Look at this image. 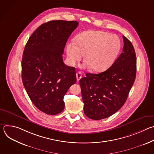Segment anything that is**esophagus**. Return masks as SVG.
Instances as JSON below:
<instances>
[{"mask_svg": "<svg viewBox=\"0 0 154 154\" xmlns=\"http://www.w3.org/2000/svg\"><path fill=\"white\" fill-rule=\"evenodd\" d=\"M76 77H77V80L79 81L80 79L82 78V74L80 71H79L76 73Z\"/></svg>", "mask_w": 154, "mask_h": 154, "instance_id": "1", "label": "esophagus"}]
</instances>
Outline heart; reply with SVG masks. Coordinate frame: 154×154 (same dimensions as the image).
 Listing matches in <instances>:
<instances>
[{
	"label": "heart",
	"mask_w": 154,
	"mask_h": 154,
	"mask_svg": "<svg viewBox=\"0 0 154 154\" xmlns=\"http://www.w3.org/2000/svg\"><path fill=\"white\" fill-rule=\"evenodd\" d=\"M76 42L72 41L66 46L68 64L74 66L84 55L83 68L90 67L96 72L107 69L115 61L121 49V41L115 35L98 30H88L79 34Z\"/></svg>",
	"instance_id": "1"
}]
</instances>
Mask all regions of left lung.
<instances>
[{"label":"left lung","mask_w":154,"mask_h":154,"mask_svg":"<svg viewBox=\"0 0 154 154\" xmlns=\"http://www.w3.org/2000/svg\"><path fill=\"white\" fill-rule=\"evenodd\" d=\"M122 52L112 66L100 74H86L79 83L85 115L100 120L117 112L125 103L137 72V58L131 42L122 36Z\"/></svg>","instance_id":"left-lung-1"}]
</instances>
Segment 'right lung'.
<instances>
[{
  "instance_id": "add662e5",
  "label": "right lung",
  "mask_w": 154,
  "mask_h": 154,
  "mask_svg": "<svg viewBox=\"0 0 154 154\" xmlns=\"http://www.w3.org/2000/svg\"><path fill=\"white\" fill-rule=\"evenodd\" d=\"M77 21L51 20L30 36L22 59V79L30 100L40 111L50 115L61 113L64 96L75 83V69L66 65L62 55Z\"/></svg>"
}]
</instances>
